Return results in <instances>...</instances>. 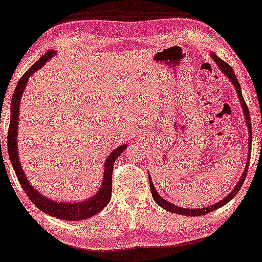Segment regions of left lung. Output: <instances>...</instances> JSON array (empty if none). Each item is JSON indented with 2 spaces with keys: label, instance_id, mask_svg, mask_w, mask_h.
Segmentation results:
<instances>
[{
  "label": "left lung",
  "instance_id": "obj_1",
  "mask_svg": "<svg viewBox=\"0 0 262 262\" xmlns=\"http://www.w3.org/2000/svg\"><path fill=\"white\" fill-rule=\"evenodd\" d=\"M210 56L211 58L214 59V62L217 64V66H219V69L223 72V73L225 74V76L229 79L232 84L234 85L235 88V91H236V94L238 97V100H240V103L242 105V109H243V114H244V117H246V121H247V126H248V132H249V152H248V161H247V165L246 168H244V171L243 173L240 178V180H238V182L235 185L234 189L227 194V196L225 198H223L222 200H220V202H217L216 204L211 205V206H208V207H204V208H183V207H178V206L171 204L170 202H168V200H165L164 198H162L160 196V194L158 193V191L155 190V188L153 186V181H152V178L151 176L148 174V181H149V187H151V192H152V197L153 199L157 202V204L159 206H161V207L164 208L165 210L168 211H171V213H174V214H179V215H186V216H200V215H206L210 213V211H213L217 208L222 207V206H224L225 204H227L230 202V200H232L233 198L235 197V194L238 192V190H240V188L242 186V183L244 181V179H246L247 177V172H248V168H249V163H250V155H251V144H252V129H251V119H250V113L248 110V107H247V103L246 101H244L243 99V96H242V91H241V85L240 83H238L236 76H235V73L234 71H233V69L231 68V66L225 63L224 60H222L219 56L215 53H210Z\"/></svg>",
  "mask_w": 262,
  "mask_h": 262
}]
</instances>
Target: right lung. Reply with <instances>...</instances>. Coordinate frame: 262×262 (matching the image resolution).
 I'll list each match as a JSON object with an SVG mask.
<instances>
[{
	"label": "right lung",
	"mask_w": 262,
	"mask_h": 262,
	"mask_svg": "<svg viewBox=\"0 0 262 262\" xmlns=\"http://www.w3.org/2000/svg\"><path fill=\"white\" fill-rule=\"evenodd\" d=\"M54 55H56V51L51 49L43 56L39 58L37 62L33 64L31 68L28 70L26 73L22 75L16 84L15 90L13 92L12 101H11V119L8 133V152L9 157L12 163L15 174L18 177V180L22 189L26 191L27 196L36 205L37 207L51 216L57 217L60 220L65 221H82L90 219V217L97 215L100 210H102L105 206L108 205L111 198V191H113V171L114 163L116 159L127 148V144H124L119 147L114 149L109 154L104 162V172H103V180L102 185L100 186L99 190L89 199L83 200L80 203H64L56 202V200L47 198L45 194H41L37 191L35 188L31 186L29 180L27 179V176L22 169V165L19 161L18 154V122H19V113H20V101L21 97L24 94L26 85L29 77L35 74L36 72L41 69L43 65L47 63V60L51 59Z\"/></svg>",
	"instance_id": "right-lung-1"
}]
</instances>
